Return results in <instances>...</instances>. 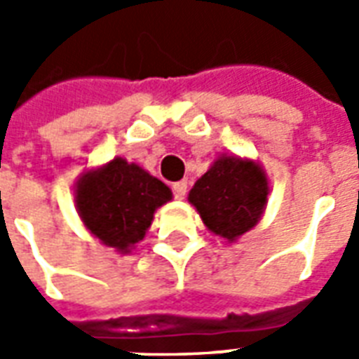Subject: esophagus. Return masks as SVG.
Listing matches in <instances>:
<instances>
[{
    "label": "esophagus",
    "instance_id": "obj_1",
    "mask_svg": "<svg viewBox=\"0 0 359 359\" xmlns=\"http://www.w3.org/2000/svg\"><path fill=\"white\" fill-rule=\"evenodd\" d=\"M187 190H188L187 180H180V182H175V184H172V192H175V198H179V200H182V198L187 196Z\"/></svg>",
    "mask_w": 359,
    "mask_h": 359
}]
</instances>
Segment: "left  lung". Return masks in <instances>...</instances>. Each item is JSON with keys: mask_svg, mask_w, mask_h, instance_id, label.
<instances>
[{"mask_svg": "<svg viewBox=\"0 0 359 359\" xmlns=\"http://www.w3.org/2000/svg\"><path fill=\"white\" fill-rule=\"evenodd\" d=\"M265 171L252 159L221 156L188 194L203 225L226 242H234L257 225L267 205Z\"/></svg>", "mask_w": 359, "mask_h": 359, "instance_id": "1", "label": "left lung"}]
</instances>
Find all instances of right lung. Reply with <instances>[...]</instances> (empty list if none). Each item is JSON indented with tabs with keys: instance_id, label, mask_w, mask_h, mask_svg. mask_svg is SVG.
<instances>
[{
	"instance_id": "obj_1",
	"label": "right lung",
	"mask_w": 359,
	"mask_h": 359,
	"mask_svg": "<svg viewBox=\"0 0 359 359\" xmlns=\"http://www.w3.org/2000/svg\"><path fill=\"white\" fill-rule=\"evenodd\" d=\"M171 198V188L123 157L84 172L74 190L82 223L121 254H128L146 236L156 210Z\"/></svg>"
}]
</instances>
